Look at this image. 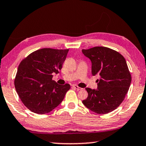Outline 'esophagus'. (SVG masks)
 Here are the masks:
<instances>
[{
  "mask_svg": "<svg viewBox=\"0 0 146 146\" xmlns=\"http://www.w3.org/2000/svg\"><path fill=\"white\" fill-rule=\"evenodd\" d=\"M72 87L73 88H75L76 90L77 91H80V90H82V88H80V87H78V86H76V85H73L72 86Z\"/></svg>",
  "mask_w": 146,
  "mask_h": 146,
  "instance_id": "esophagus-1",
  "label": "esophagus"
}]
</instances>
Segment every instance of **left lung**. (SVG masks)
Masks as SVG:
<instances>
[{
    "instance_id": "left-lung-1",
    "label": "left lung",
    "mask_w": 146,
    "mask_h": 146,
    "mask_svg": "<svg viewBox=\"0 0 146 146\" xmlns=\"http://www.w3.org/2000/svg\"><path fill=\"white\" fill-rule=\"evenodd\" d=\"M82 51L91 61L92 75H100L97 90L86 88L88 97L82 103L98 114L111 112L124 100L131 82L125 59L118 51L106 47L96 46Z\"/></svg>"
}]
</instances>
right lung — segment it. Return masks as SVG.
<instances>
[{
    "label": "right lung",
    "mask_w": 146,
    "mask_h": 146,
    "mask_svg": "<svg viewBox=\"0 0 146 146\" xmlns=\"http://www.w3.org/2000/svg\"><path fill=\"white\" fill-rule=\"evenodd\" d=\"M69 49L42 48L29 54L20 63L14 84L26 107L35 113L46 114L63 100L70 85H59L53 73L62 69Z\"/></svg>",
    "instance_id": "add662e5"
}]
</instances>
